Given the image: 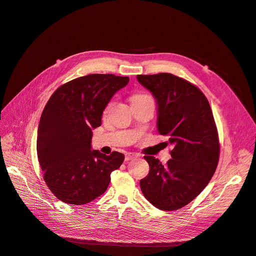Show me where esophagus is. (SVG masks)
Here are the masks:
<instances>
[{"mask_svg":"<svg viewBox=\"0 0 256 256\" xmlns=\"http://www.w3.org/2000/svg\"><path fill=\"white\" fill-rule=\"evenodd\" d=\"M137 156H138V154H134V152H128V154H126V160H132V158H135Z\"/></svg>","mask_w":256,"mask_h":256,"instance_id":"34e87169","label":"esophagus"}]
</instances>
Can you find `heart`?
<instances>
[{"label":"heart","mask_w":256,"mask_h":256,"mask_svg":"<svg viewBox=\"0 0 256 256\" xmlns=\"http://www.w3.org/2000/svg\"><path fill=\"white\" fill-rule=\"evenodd\" d=\"M146 96H141V94H139V96H135L132 98V100H138V98H145Z\"/></svg>","instance_id":"heart-1"}]
</instances>
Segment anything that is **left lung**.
Segmentation results:
<instances>
[{
  "label": "left lung",
  "instance_id": "obj_1",
  "mask_svg": "<svg viewBox=\"0 0 256 256\" xmlns=\"http://www.w3.org/2000/svg\"><path fill=\"white\" fill-rule=\"evenodd\" d=\"M156 102V128L173 146L162 165L145 156L148 176L140 180L143 195L162 210H178L196 198L210 182L219 160V139L204 94L188 80L171 74L137 76Z\"/></svg>",
  "mask_w": 256,
  "mask_h": 256
}]
</instances>
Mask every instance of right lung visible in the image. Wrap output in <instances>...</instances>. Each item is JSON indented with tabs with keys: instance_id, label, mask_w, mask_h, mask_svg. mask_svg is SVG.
<instances>
[{
	"instance_id": "obj_1",
	"label": "right lung",
	"mask_w": 256,
	"mask_h": 256,
	"mask_svg": "<svg viewBox=\"0 0 256 256\" xmlns=\"http://www.w3.org/2000/svg\"><path fill=\"white\" fill-rule=\"evenodd\" d=\"M128 76L88 74L59 87L50 98L37 130V156L48 189L68 204H85L100 196L124 154L92 150V130Z\"/></svg>"
}]
</instances>
